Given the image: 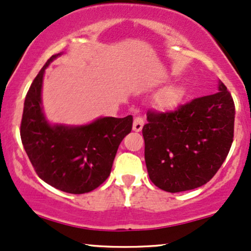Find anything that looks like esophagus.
I'll return each instance as SVG.
<instances>
[{"instance_id":"34e87169","label":"esophagus","mask_w":251,"mask_h":251,"mask_svg":"<svg viewBox=\"0 0 251 251\" xmlns=\"http://www.w3.org/2000/svg\"><path fill=\"white\" fill-rule=\"evenodd\" d=\"M144 127V119L141 117H135L133 122V131L140 132Z\"/></svg>"}]
</instances>
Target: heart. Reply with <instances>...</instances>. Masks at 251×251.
I'll return each mask as SVG.
<instances>
[{
  "mask_svg": "<svg viewBox=\"0 0 251 251\" xmlns=\"http://www.w3.org/2000/svg\"><path fill=\"white\" fill-rule=\"evenodd\" d=\"M185 89L181 85H168L161 89L155 96V105L161 110H172L182 100Z\"/></svg>",
  "mask_w": 251,
  "mask_h": 251,
  "instance_id": "obj_1",
  "label": "heart"
}]
</instances>
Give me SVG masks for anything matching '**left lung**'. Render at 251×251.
<instances>
[{
	"label": "left lung",
	"mask_w": 251,
	"mask_h": 251,
	"mask_svg": "<svg viewBox=\"0 0 251 251\" xmlns=\"http://www.w3.org/2000/svg\"><path fill=\"white\" fill-rule=\"evenodd\" d=\"M234 120V100L221 80L215 95L193 99L173 112L147 113L143 135L151 181L170 193L207 183L227 158Z\"/></svg>",
	"instance_id": "obj_1"
}]
</instances>
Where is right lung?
I'll list each match as a JSON object with an SVG mask.
<instances>
[{
  "instance_id": "obj_1",
  "label": "right lung",
  "mask_w": 251,
  "mask_h": 251,
  "mask_svg": "<svg viewBox=\"0 0 251 251\" xmlns=\"http://www.w3.org/2000/svg\"><path fill=\"white\" fill-rule=\"evenodd\" d=\"M60 55L48 59L26 93L21 139L44 182L62 192L84 194L108 177L118 147L131 132L133 117H100L77 126L48 122L42 106L43 77L45 69Z\"/></svg>"
}]
</instances>
